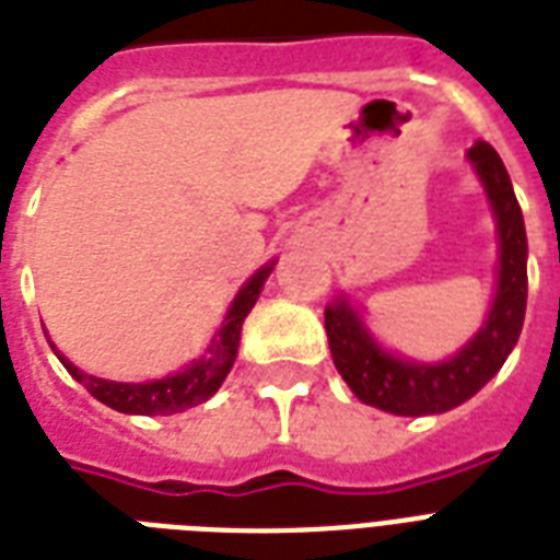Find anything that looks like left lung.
<instances>
[{"label": "left lung", "mask_w": 560, "mask_h": 560, "mask_svg": "<svg viewBox=\"0 0 560 560\" xmlns=\"http://www.w3.org/2000/svg\"><path fill=\"white\" fill-rule=\"evenodd\" d=\"M468 162L486 188L497 223L494 299L479 331L453 358L424 363L386 349L346 293L325 307V331L337 372L363 404L392 416H439L465 404L503 369L521 337L529 290L523 211L509 171L491 144H474Z\"/></svg>", "instance_id": "8db88e82"}]
</instances>
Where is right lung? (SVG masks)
Listing matches in <instances>:
<instances>
[{"label":"right lung","mask_w":560,"mask_h":560,"mask_svg":"<svg viewBox=\"0 0 560 560\" xmlns=\"http://www.w3.org/2000/svg\"><path fill=\"white\" fill-rule=\"evenodd\" d=\"M272 267H276V258L264 264L261 270H255L244 281V288L237 290L226 316H223V323H220V328L211 337L209 349L174 374H165V377L142 383L107 381V377H95V374L81 372L55 346H51V351L63 363L66 372L90 389L92 398H98L101 404H107L116 412H125V416H174V412L191 409L197 404H202V400H209L220 389V383L226 381V374L232 372V366H235L237 346H241V328H244L246 314L253 311L258 296H261L264 281L270 279Z\"/></svg>","instance_id":"1"}]
</instances>
